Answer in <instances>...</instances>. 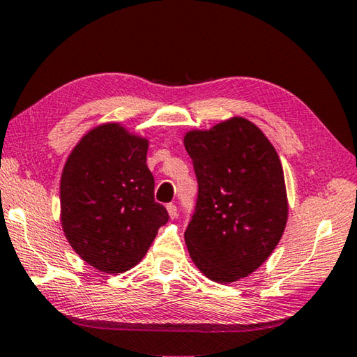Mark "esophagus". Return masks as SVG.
<instances>
[{
	"label": "esophagus",
	"mask_w": 357,
	"mask_h": 357,
	"mask_svg": "<svg viewBox=\"0 0 357 357\" xmlns=\"http://www.w3.org/2000/svg\"><path fill=\"white\" fill-rule=\"evenodd\" d=\"M167 212H168V215H170V218H176L178 217V207L174 206L173 203L167 204Z\"/></svg>",
	"instance_id": "1"
}]
</instances>
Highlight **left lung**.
Masks as SVG:
<instances>
[{
	"label": "left lung",
	"mask_w": 357,
	"mask_h": 357,
	"mask_svg": "<svg viewBox=\"0 0 357 357\" xmlns=\"http://www.w3.org/2000/svg\"><path fill=\"white\" fill-rule=\"evenodd\" d=\"M198 181L184 232L193 264L229 284L267 261L286 229L289 203L280 156L255 123L232 116L184 135Z\"/></svg>",
	"instance_id": "obj_1"
}]
</instances>
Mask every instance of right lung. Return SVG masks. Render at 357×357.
I'll list each match as a JSON object with an SVG mask.
<instances>
[{
  "label": "right lung",
  "instance_id": "1",
  "mask_svg": "<svg viewBox=\"0 0 357 357\" xmlns=\"http://www.w3.org/2000/svg\"><path fill=\"white\" fill-rule=\"evenodd\" d=\"M148 139L102 123L71 150L61 178V223L82 261L109 275L137 265L167 209L154 201Z\"/></svg>",
  "mask_w": 357,
  "mask_h": 357
}]
</instances>
